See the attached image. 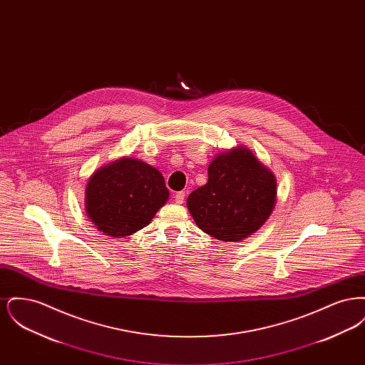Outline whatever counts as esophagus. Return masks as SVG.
Here are the masks:
<instances>
[{
    "label": "esophagus",
    "mask_w": 365,
    "mask_h": 365,
    "mask_svg": "<svg viewBox=\"0 0 365 365\" xmlns=\"http://www.w3.org/2000/svg\"><path fill=\"white\" fill-rule=\"evenodd\" d=\"M185 197H186V192H185V191H179V192H176L174 197L175 202H176V204H183Z\"/></svg>",
    "instance_id": "34e87169"
}]
</instances>
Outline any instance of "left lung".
<instances>
[{"mask_svg":"<svg viewBox=\"0 0 365 365\" xmlns=\"http://www.w3.org/2000/svg\"><path fill=\"white\" fill-rule=\"evenodd\" d=\"M277 202V178L247 148L215 157L207 185L192 191L187 209L210 237L238 242L260 228Z\"/></svg>","mask_w":365,"mask_h":365,"instance_id":"8db88e82","label":"left lung"}]
</instances>
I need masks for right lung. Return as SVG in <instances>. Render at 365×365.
<instances>
[{"label": "right lung", "instance_id": "add662e5", "mask_svg": "<svg viewBox=\"0 0 365 365\" xmlns=\"http://www.w3.org/2000/svg\"><path fill=\"white\" fill-rule=\"evenodd\" d=\"M170 197L152 165L122 157L101 167L86 185V213L105 235L122 238L148 226Z\"/></svg>", "mask_w": 365, "mask_h": 365}]
</instances>
